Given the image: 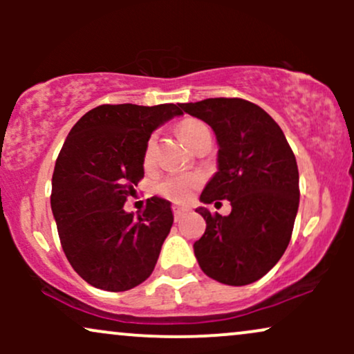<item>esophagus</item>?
<instances>
[{"mask_svg": "<svg viewBox=\"0 0 354 354\" xmlns=\"http://www.w3.org/2000/svg\"><path fill=\"white\" fill-rule=\"evenodd\" d=\"M186 211H188V209L183 208V206H173V214H174V219H176V221H178V219H180V218L183 216V214L186 213Z\"/></svg>", "mask_w": 354, "mask_h": 354, "instance_id": "1", "label": "esophagus"}]
</instances>
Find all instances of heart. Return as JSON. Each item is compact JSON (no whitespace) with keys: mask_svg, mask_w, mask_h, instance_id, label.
Returning <instances> with one entry per match:
<instances>
[{"mask_svg":"<svg viewBox=\"0 0 354 354\" xmlns=\"http://www.w3.org/2000/svg\"><path fill=\"white\" fill-rule=\"evenodd\" d=\"M205 129H208V126L203 123V121L196 120V118H186V120H183L181 123L178 124L176 131L183 143L188 146V148H191V145L194 143V140H196V138L200 136V133L205 131ZM153 149H154V140L153 138H149L143 154V163L146 168L153 163ZM200 183H201V178L198 176V174H180V176H169L158 185V193L171 201L183 203L189 200L193 191L200 186Z\"/></svg>","mask_w":354,"mask_h":354,"instance_id":"1","label":"heart"}]
</instances>
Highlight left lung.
Wrapping results in <instances>:
<instances>
[{"instance_id":"1","label":"left lung","mask_w":354,"mask_h":354,"mask_svg":"<svg viewBox=\"0 0 354 354\" xmlns=\"http://www.w3.org/2000/svg\"><path fill=\"white\" fill-rule=\"evenodd\" d=\"M183 111L213 128L218 171L203 189L205 205L231 203L228 216L205 206V234L194 256L209 278L230 286L258 281L279 261L293 233L299 206L296 158L278 123L241 98H209L181 104Z\"/></svg>"}]
</instances>
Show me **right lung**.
I'll use <instances>...</instances> for the list:
<instances>
[{
  "instance_id": "obj_1",
  "label": "right lung",
  "mask_w": 354,
  "mask_h": 354,
  "mask_svg": "<svg viewBox=\"0 0 354 354\" xmlns=\"http://www.w3.org/2000/svg\"><path fill=\"white\" fill-rule=\"evenodd\" d=\"M176 104H101L71 128L53 173L51 209L73 270L91 286L126 291L149 278L173 225L171 203L153 196L135 216L124 201L145 176L143 154Z\"/></svg>"
}]
</instances>
